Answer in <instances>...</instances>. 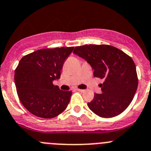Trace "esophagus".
I'll use <instances>...</instances> for the list:
<instances>
[{
	"label": "esophagus",
	"mask_w": 151,
	"mask_h": 151,
	"mask_svg": "<svg viewBox=\"0 0 151 151\" xmlns=\"http://www.w3.org/2000/svg\"><path fill=\"white\" fill-rule=\"evenodd\" d=\"M77 91H78V92H84L83 89H77Z\"/></svg>",
	"instance_id": "34e87169"
}]
</instances>
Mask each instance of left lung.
<instances>
[{"label": "left lung", "instance_id": "obj_1", "mask_svg": "<svg viewBox=\"0 0 151 151\" xmlns=\"http://www.w3.org/2000/svg\"><path fill=\"white\" fill-rule=\"evenodd\" d=\"M74 54L85 59L94 70L93 75L104 80L101 94L96 93L87 104L101 117H114L128 108L138 88L136 68L131 57L109 45L77 47Z\"/></svg>", "mask_w": 151, "mask_h": 151}]
</instances>
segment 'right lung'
I'll use <instances>...</instances> for the list:
<instances>
[{
  "instance_id": "obj_1",
  "label": "right lung",
  "mask_w": 151,
  "mask_h": 151,
  "mask_svg": "<svg viewBox=\"0 0 151 151\" xmlns=\"http://www.w3.org/2000/svg\"><path fill=\"white\" fill-rule=\"evenodd\" d=\"M74 47L42 49L22 58L15 70V84L22 105L38 117L53 118L68 107L71 91L60 90L53 81Z\"/></svg>"
}]
</instances>
